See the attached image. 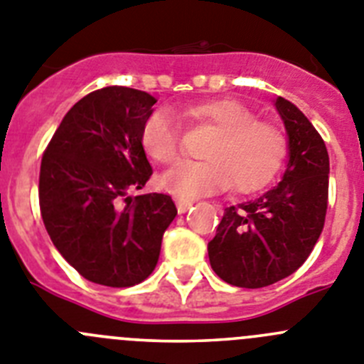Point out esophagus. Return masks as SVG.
I'll use <instances>...</instances> for the list:
<instances>
[{"label": "esophagus", "instance_id": "esophagus-1", "mask_svg": "<svg viewBox=\"0 0 364 364\" xmlns=\"http://www.w3.org/2000/svg\"><path fill=\"white\" fill-rule=\"evenodd\" d=\"M176 206H178L179 214H185L190 206H192V201H186V199H176Z\"/></svg>", "mask_w": 364, "mask_h": 364}]
</instances>
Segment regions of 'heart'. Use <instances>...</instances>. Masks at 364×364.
<instances>
[{
	"mask_svg": "<svg viewBox=\"0 0 364 364\" xmlns=\"http://www.w3.org/2000/svg\"><path fill=\"white\" fill-rule=\"evenodd\" d=\"M188 116L218 130L206 161L179 163L158 178L159 188L179 199H196L232 185L237 194H252L276 178L288 154L284 130L267 121L235 100L198 105ZM143 150L161 165L178 161L181 132L178 121L165 110H156L143 123L139 136Z\"/></svg>",
	"mask_w": 364,
	"mask_h": 364,
	"instance_id": "b5f03b06",
	"label": "heart"
}]
</instances>
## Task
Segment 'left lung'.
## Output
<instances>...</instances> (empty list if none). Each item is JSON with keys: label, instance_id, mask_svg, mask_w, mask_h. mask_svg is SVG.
<instances>
[{"label": "left lung", "instance_id": "left-lung-1", "mask_svg": "<svg viewBox=\"0 0 364 364\" xmlns=\"http://www.w3.org/2000/svg\"><path fill=\"white\" fill-rule=\"evenodd\" d=\"M276 109L290 149L283 179L254 201L225 208L208 243L212 268L234 287L263 288L294 274L325 227L328 150L296 105L277 97Z\"/></svg>", "mask_w": 364, "mask_h": 364}]
</instances>
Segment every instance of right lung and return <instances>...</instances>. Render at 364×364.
<instances>
[{"instance_id":"add662e5","label":"right lung","mask_w":364,"mask_h":364,"mask_svg":"<svg viewBox=\"0 0 364 364\" xmlns=\"http://www.w3.org/2000/svg\"><path fill=\"white\" fill-rule=\"evenodd\" d=\"M154 103L136 88L94 90L68 110L41 158L39 210L52 243L103 287L145 281L178 214L168 194L129 196L152 176L139 136Z\"/></svg>"}]
</instances>
